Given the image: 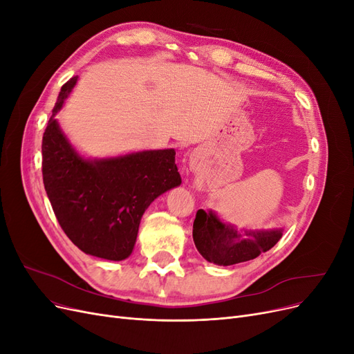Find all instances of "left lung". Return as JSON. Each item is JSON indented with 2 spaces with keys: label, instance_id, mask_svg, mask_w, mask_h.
<instances>
[{
  "label": "left lung",
  "instance_id": "8db88e82",
  "mask_svg": "<svg viewBox=\"0 0 354 354\" xmlns=\"http://www.w3.org/2000/svg\"><path fill=\"white\" fill-rule=\"evenodd\" d=\"M282 238V229L238 232L223 223L212 211L198 209L194 221V241L199 254L209 263L232 266L250 261L269 251Z\"/></svg>",
  "mask_w": 354,
  "mask_h": 354
}]
</instances>
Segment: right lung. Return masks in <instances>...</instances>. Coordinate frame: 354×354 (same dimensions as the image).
Masks as SVG:
<instances>
[{"label":"right lung","mask_w":354,"mask_h":354,"mask_svg":"<svg viewBox=\"0 0 354 354\" xmlns=\"http://www.w3.org/2000/svg\"><path fill=\"white\" fill-rule=\"evenodd\" d=\"M77 81L73 77L62 87L42 136V180L66 236L85 254L121 261L133 252L147 207L181 183L176 151L82 158L56 120Z\"/></svg>","instance_id":"obj_1"}]
</instances>
